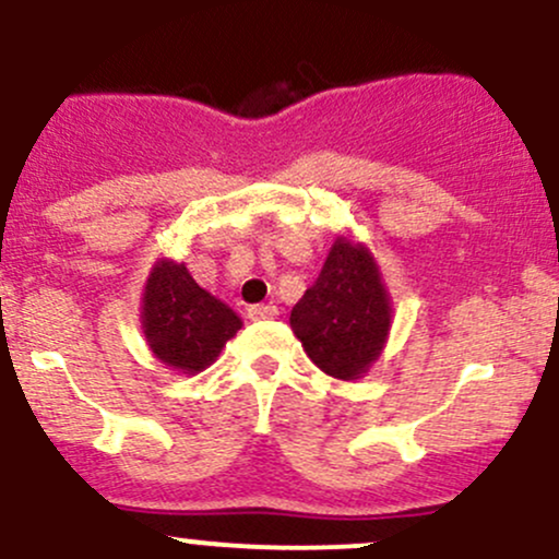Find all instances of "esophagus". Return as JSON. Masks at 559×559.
Listing matches in <instances>:
<instances>
[{
  "instance_id": "1",
  "label": "esophagus",
  "mask_w": 559,
  "mask_h": 559,
  "mask_svg": "<svg viewBox=\"0 0 559 559\" xmlns=\"http://www.w3.org/2000/svg\"><path fill=\"white\" fill-rule=\"evenodd\" d=\"M247 316L251 321H265V318H275L278 316V308L275 305H251L247 310Z\"/></svg>"
}]
</instances>
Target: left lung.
<instances>
[{
	"label": "left lung",
	"instance_id": "obj_1",
	"mask_svg": "<svg viewBox=\"0 0 559 559\" xmlns=\"http://www.w3.org/2000/svg\"><path fill=\"white\" fill-rule=\"evenodd\" d=\"M289 323L323 373L342 382L366 377L392 326V299L371 249L336 236L321 275L294 305Z\"/></svg>",
	"mask_w": 559,
	"mask_h": 559
}]
</instances>
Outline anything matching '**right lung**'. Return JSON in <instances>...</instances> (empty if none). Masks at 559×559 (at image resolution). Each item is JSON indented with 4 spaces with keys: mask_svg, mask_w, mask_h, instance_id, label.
I'll return each instance as SVG.
<instances>
[{
    "mask_svg": "<svg viewBox=\"0 0 559 559\" xmlns=\"http://www.w3.org/2000/svg\"><path fill=\"white\" fill-rule=\"evenodd\" d=\"M140 326L151 353L169 371L193 377L210 369L243 323L223 299L201 289L182 262L162 257L145 281Z\"/></svg>",
    "mask_w": 559,
    "mask_h": 559,
    "instance_id": "add662e5",
    "label": "right lung"
}]
</instances>
